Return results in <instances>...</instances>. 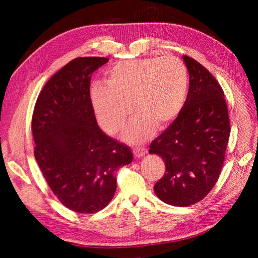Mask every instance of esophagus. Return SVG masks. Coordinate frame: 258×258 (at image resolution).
I'll list each match as a JSON object with an SVG mask.
<instances>
[{
	"label": "esophagus",
	"mask_w": 258,
	"mask_h": 258,
	"mask_svg": "<svg viewBox=\"0 0 258 258\" xmlns=\"http://www.w3.org/2000/svg\"><path fill=\"white\" fill-rule=\"evenodd\" d=\"M133 153H134V156L136 158H140V157H143L146 154L147 150L145 149V147H136V149H134Z\"/></svg>",
	"instance_id": "obj_1"
}]
</instances>
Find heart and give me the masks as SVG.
<instances>
[{"instance_id": "1", "label": "heart", "mask_w": 258, "mask_h": 258, "mask_svg": "<svg viewBox=\"0 0 258 258\" xmlns=\"http://www.w3.org/2000/svg\"><path fill=\"white\" fill-rule=\"evenodd\" d=\"M188 76L178 58L166 55L115 63L105 73V85L93 84L90 100L102 128L115 134L124 127L132 106L139 116L124 138L140 143L152 125L164 128L176 118L186 101Z\"/></svg>"}]
</instances>
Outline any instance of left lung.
<instances>
[{
	"label": "left lung",
	"mask_w": 258,
	"mask_h": 258,
	"mask_svg": "<svg viewBox=\"0 0 258 258\" xmlns=\"http://www.w3.org/2000/svg\"><path fill=\"white\" fill-rule=\"evenodd\" d=\"M183 59L189 75L187 97L177 117L149 151L165 162L166 172L154 186L156 196L179 207L195 204L212 190L231 133L221 85L194 58L183 55Z\"/></svg>",
	"instance_id": "left-lung-1"
}]
</instances>
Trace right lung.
Masks as SVG:
<instances>
[{
	"mask_svg": "<svg viewBox=\"0 0 258 258\" xmlns=\"http://www.w3.org/2000/svg\"><path fill=\"white\" fill-rule=\"evenodd\" d=\"M106 57H78L43 87L33 112L34 156L50 188L71 211L103 210L116 190L115 172L133 161L130 147L98 127L91 76Z\"/></svg>",
	"mask_w": 258,
	"mask_h": 258,
	"instance_id": "add662e5",
	"label": "right lung"
}]
</instances>
